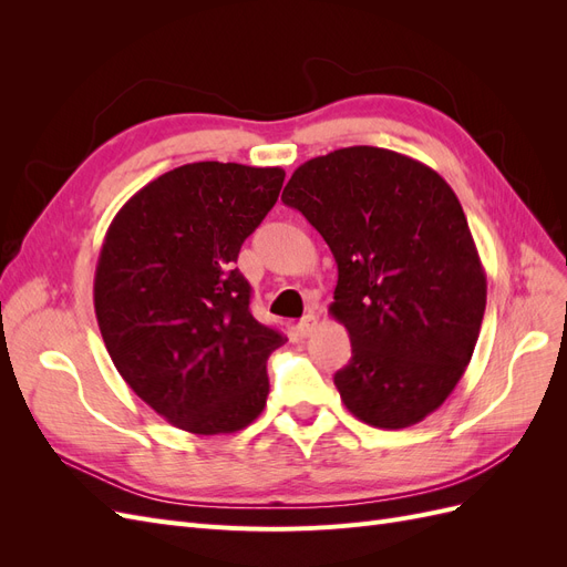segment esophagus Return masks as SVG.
I'll return each mask as SVG.
<instances>
[{
	"label": "esophagus",
	"instance_id": "1",
	"mask_svg": "<svg viewBox=\"0 0 567 567\" xmlns=\"http://www.w3.org/2000/svg\"><path fill=\"white\" fill-rule=\"evenodd\" d=\"M296 329H298L300 338L312 336V331L317 329V317H315V315H307V317H302V319H300V323L296 326Z\"/></svg>",
	"mask_w": 567,
	"mask_h": 567
}]
</instances>
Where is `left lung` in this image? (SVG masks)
<instances>
[{
  "label": "left lung",
  "mask_w": 567,
  "mask_h": 567,
  "mask_svg": "<svg viewBox=\"0 0 567 567\" xmlns=\"http://www.w3.org/2000/svg\"><path fill=\"white\" fill-rule=\"evenodd\" d=\"M281 200L336 257L329 312L352 357L333 383L350 414L385 431L433 414L471 362L487 302L452 186L402 153L350 146L302 163Z\"/></svg>",
  "instance_id": "left-lung-1"
}]
</instances>
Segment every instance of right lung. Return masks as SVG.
I'll list each match as a JSON object with an SVG mask.
<instances>
[{
	"mask_svg": "<svg viewBox=\"0 0 567 567\" xmlns=\"http://www.w3.org/2000/svg\"><path fill=\"white\" fill-rule=\"evenodd\" d=\"M281 167L188 163L140 188L113 217L94 274V312L117 373L194 435L244 431L269 394L286 336L250 315L236 269L274 208Z\"/></svg>",
	"mask_w": 567,
	"mask_h": 567,
	"instance_id": "right-lung-1",
	"label": "right lung"
}]
</instances>
